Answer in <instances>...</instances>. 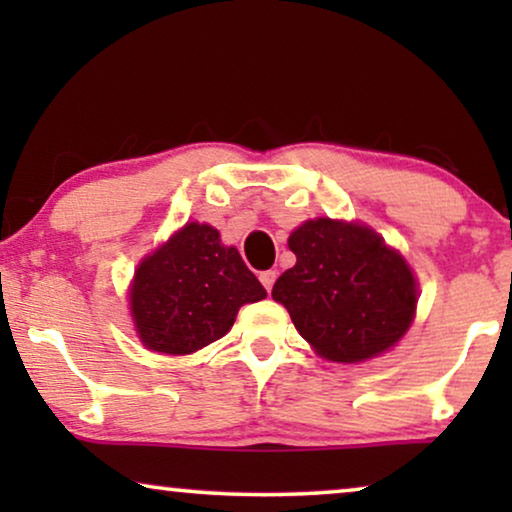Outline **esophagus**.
<instances>
[{"mask_svg": "<svg viewBox=\"0 0 512 512\" xmlns=\"http://www.w3.org/2000/svg\"><path fill=\"white\" fill-rule=\"evenodd\" d=\"M258 279H261V284L265 286V291H272V284H275L277 272L275 270H263L261 275H258Z\"/></svg>", "mask_w": 512, "mask_h": 512, "instance_id": "34e87169", "label": "esophagus"}]
</instances>
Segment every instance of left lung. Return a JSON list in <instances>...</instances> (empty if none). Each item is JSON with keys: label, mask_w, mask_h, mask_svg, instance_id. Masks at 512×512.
I'll use <instances>...</instances> for the list:
<instances>
[{"label": "left lung", "mask_w": 512, "mask_h": 512, "mask_svg": "<svg viewBox=\"0 0 512 512\" xmlns=\"http://www.w3.org/2000/svg\"><path fill=\"white\" fill-rule=\"evenodd\" d=\"M296 265L272 286L298 333L328 361L382 354L408 331L415 277L382 237L356 223L307 221L289 237Z\"/></svg>", "instance_id": "8db88e82"}]
</instances>
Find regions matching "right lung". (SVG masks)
I'll return each mask as SVG.
<instances>
[{
  "label": "right lung",
  "mask_w": 512,
  "mask_h": 512,
  "mask_svg": "<svg viewBox=\"0 0 512 512\" xmlns=\"http://www.w3.org/2000/svg\"><path fill=\"white\" fill-rule=\"evenodd\" d=\"M268 293L219 230L186 223L165 247L137 268L132 317L153 352L191 354L223 338L244 303Z\"/></svg>",
  "instance_id": "right-lung-1"
}]
</instances>
